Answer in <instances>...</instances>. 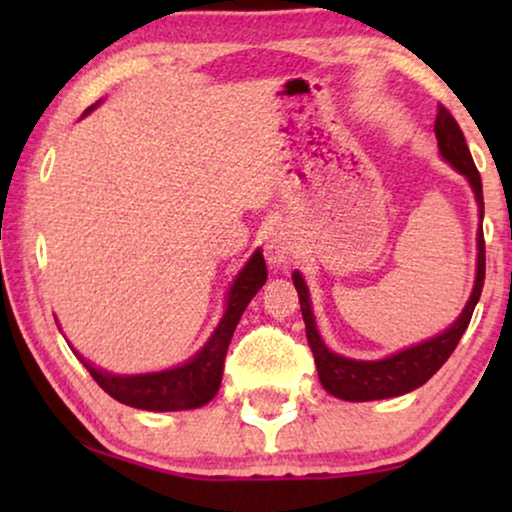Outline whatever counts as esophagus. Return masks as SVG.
Returning <instances> with one entry per match:
<instances>
[{
  "mask_svg": "<svg viewBox=\"0 0 512 512\" xmlns=\"http://www.w3.org/2000/svg\"><path fill=\"white\" fill-rule=\"evenodd\" d=\"M296 240L286 228H275L265 237V258L272 265H286L296 256Z\"/></svg>",
  "mask_w": 512,
  "mask_h": 512,
  "instance_id": "1",
  "label": "esophagus"
}]
</instances>
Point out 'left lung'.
I'll return each instance as SVG.
<instances>
[{"mask_svg":"<svg viewBox=\"0 0 512 512\" xmlns=\"http://www.w3.org/2000/svg\"><path fill=\"white\" fill-rule=\"evenodd\" d=\"M436 139L440 156L450 163L459 174H464L471 184L475 200H478L480 209V230H478V272H475V284L473 293L468 298L464 312L459 314V319L447 328L445 333L436 335V338L419 342L415 347L403 349V352L391 354L382 361H354L347 356H340L331 352L321 340L314 324V314L310 305V293H307L305 279L300 277V272H293V284H296L298 300H300V312H303L305 321V333L310 349L314 354V363H317L319 382L328 394L342 401H380V398H394L403 396L408 391L422 387L426 380H431L438 373V368L450 359L454 347L459 345L461 335L471 324L473 310L478 305L482 284H485V235H482V216H485V200H482V181L480 172L475 167L471 151H468L464 132H461L459 123L454 121V116L447 111L443 104H438V116H436Z\"/></svg>","mask_w":512,"mask_h":512,"instance_id":"left-lung-1","label":"left lung"}]
</instances>
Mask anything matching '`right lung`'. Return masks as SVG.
Masks as SVG:
<instances>
[{"mask_svg": "<svg viewBox=\"0 0 512 512\" xmlns=\"http://www.w3.org/2000/svg\"><path fill=\"white\" fill-rule=\"evenodd\" d=\"M268 279V268L261 249L254 251L235 284L228 291V307L223 312V319L216 326L212 338L205 342V347L186 361L184 366L160 370V373L146 375H111L104 370L95 368L93 363L72 347L76 359H81L93 380L107 391L118 403L130 405V408L151 410V412H172V410H193L212 401L216 391L221 387L223 363H226V352L233 338L237 321L242 312L247 310L251 298L256 296L258 289Z\"/></svg>", "mask_w": 512, "mask_h": 512, "instance_id": "right-lung-1", "label": "right lung"}]
</instances>
